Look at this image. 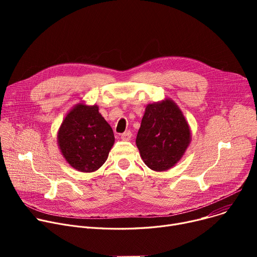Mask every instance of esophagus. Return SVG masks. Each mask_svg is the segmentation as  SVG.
<instances>
[{
	"label": "esophagus",
	"mask_w": 257,
	"mask_h": 257,
	"mask_svg": "<svg viewBox=\"0 0 257 257\" xmlns=\"http://www.w3.org/2000/svg\"><path fill=\"white\" fill-rule=\"evenodd\" d=\"M131 137H132V133L130 131H126L124 133H121L120 140L124 141V142H127V141H129L131 139Z\"/></svg>",
	"instance_id": "34e87169"
}]
</instances>
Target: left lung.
Instances as JSON below:
<instances>
[{
    "label": "left lung",
    "mask_w": 257,
    "mask_h": 257,
    "mask_svg": "<svg viewBox=\"0 0 257 257\" xmlns=\"http://www.w3.org/2000/svg\"><path fill=\"white\" fill-rule=\"evenodd\" d=\"M191 141V128L173 100L146 106L137 146L148 168L155 172L172 169L182 158Z\"/></svg>",
    "instance_id": "8db88e82"
}]
</instances>
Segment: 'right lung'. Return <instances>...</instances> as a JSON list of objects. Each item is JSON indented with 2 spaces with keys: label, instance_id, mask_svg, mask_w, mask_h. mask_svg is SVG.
Instances as JSON below:
<instances>
[{
  "label": "right lung",
  "instance_id": "1",
  "mask_svg": "<svg viewBox=\"0 0 257 257\" xmlns=\"http://www.w3.org/2000/svg\"><path fill=\"white\" fill-rule=\"evenodd\" d=\"M57 143L66 163L83 173L99 170L114 144L110 125L98 105L76 104L66 113L57 132Z\"/></svg>",
  "mask_w": 257,
  "mask_h": 257
}]
</instances>
